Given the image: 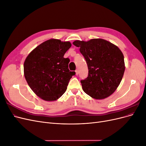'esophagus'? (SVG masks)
<instances>
[{"instance_id": "1", "label": "esophagus", "mask_w": 146, "mask_h": 146, "mask_svg": "<svg viewBox=\"0 0 146 146\" xmlns=\"http://www.w3.org/2000/svg\"><path fill=\"white\" fill-rule=\"evenodd\" d=\"M76 73L77 76H78V69H77V70H76Z\"/></svg>"}]
</instances>
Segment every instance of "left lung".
<instances>
[{"mask_svg":"<svg viewBox=\"0 0 146 146\" xmlns=\"http://www.w3.org/2000/svg\"><path fill=\"white\" fill-rule=\"evenodd\" d=\"M73 44L80 48L88 68V76L81 80L83 90L95 99L111 95L120 84L125 71L121 50L103 39L88 41L76 40Z\"/></svg>","mask_w":146,"mask_h":146,"instance_id":"8db88e82","label":"left lung"}]
</instances>
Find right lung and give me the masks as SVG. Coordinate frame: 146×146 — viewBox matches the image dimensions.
Wrapping results in <instances>:
<instances>
[{"label":"right lung","mask_w":146,"mask_h":146,"mask_svg":"<svg viewBox=\"0 0 146 146\" xmlns=\"http://www.w3.org/2000/svg\"><path fill=\"white\" fill-rule=\"evenodd\" d=\"M71 47L69 41L50 39L31 52L24 63L25 80L36 96L46 101H54L67 89L76 74L70 71V60L64 55Z\"/></svg>","instance_id":"right-lung-1"}]
</instances>
